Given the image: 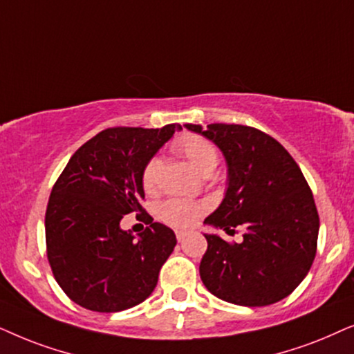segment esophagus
Wrapping results in <instances>:
<instances>
[{"label":"esophagus","instance_id":"34e87169","mask_svg":"<svg viewBox=\"0 0 354 354\" xmlns=\"http://www.w3.org/2000/svg\"><path fill=\"white\" fill-rule=\"evenodd\" d=\"M186 236H187L186 232H176V239H178V241H180V243L185 241Z\"/></svg>","mask_w":354,"mask_h":354}]
</instances>
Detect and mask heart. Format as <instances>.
<instances>
[{
    "instance_id": "heart-1",
    "label": "heart",
    "mask_w": 354,
    "mask_h": 354,
    "mask_svg": "<svg viewBox=\"0 0 354 354\" xmlns=\"http://www.w3.org/2000/svg\"><path fill=\"white\" fill-rule=\"evenodd\" d=\"M173 150L183 155L197 171L204 176L214 171L218 163V152L209 139L197 134H181L173 140ZM160 169V158H149L140 171V185L145 192H153L157 187ZM205 212V205L201 202L185 199H168L162 202L157 209L158 218L174 228H191Z\"/></svg>"
}]
</instances>
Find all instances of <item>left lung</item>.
I'll list each match as a JSON object with an SVG mask.
<instances>
[{
    "mask_svg": "<svg viewBox=\"0 0 354 354\" xmlns=\"http://www.w3.org/2000/svg\"><path fill=\"white\" fill-rule=\"evenodd\" d=\"M186 128L215 142L228 165L225 199L204 223L226 233L244 230L243 243L204 234L202 283L216 298L249 308L286 298L317 251L319 214L298 163L279 140L251 126Z\"/></svg>",
    "mask_w": 354,
    "mask_h": 354,
    "instance_id": "1",
    "label": "left lung"
}]
</instances>
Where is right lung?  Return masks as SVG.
<instances>
[{
  "label": "right lung",
  "mask_w": 354,
  "mask_h": 354,
  "mask_svg": "<svg viewBox=\"0 0 354 354\" xmlns=\"http://www.w3.org/2000/svg\"><path fill=\"white\" fill-rule=\"evenodd\" d=\"M180 129L108 128L75 150L56 180L45 214L46 256L75 304L118 313L142 303L157 286L176 236L140 205V171ZM131 211L149 225L139 239L119 226Z\"/></svg>",
  "instance_id": "obj_1"
}]
</instances>
